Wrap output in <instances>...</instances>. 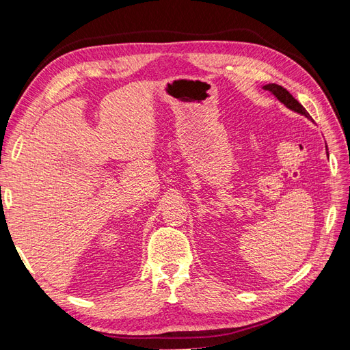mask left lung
I'll return each mask as SVG.
<instances>
[{
	"label": "left lung",
	"mask_w": 350,
	"mask_h": 350,
	"mask_svg": "<svg viewBox=\"0 0 350 350\" xmlns=\"http://www.w3.org/2000/svg\"><path fill=\"white\" fill-rule=\"evenodd\" d=\"M264 90H269V92H271L274 96H276L284 107H288L289 109H292V111H295V112H298V113H301V115H305L306 118H311L310 116V113L306 112V109L302 107V105L296 100L292 94L286 90L284 88H282V86H279V84H274V83H270V84H266V86L262 88Z\"/></svg>",
	"instance_id": "8db88e82"
}]
</instances>
